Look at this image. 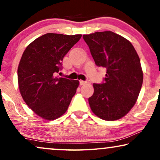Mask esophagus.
<instances>
[{
	"label": "esophagus",
	"instance_id": "esophagus-1",
	"mask_svg": "<svg viewBox=\"0 0 160 160\" xmlns=\"http://www.w3.org/2000/svg\"><path fill=\"white\" fill-rule=\"evenodd\" d=\"M88 83L87 81H83V80H80V85H84V84Z\"/></svg>",
	"mask_w": 160,
	"mask_h": 160
}]
</instances>
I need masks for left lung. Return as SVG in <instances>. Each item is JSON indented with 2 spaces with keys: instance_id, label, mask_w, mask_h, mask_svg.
<instances>
[{
  "instance_id": "1",
  "label": "left lung",
  "mask_w": 160,
  "mask_h": 160,
  "mask_svg": "<svg viewBox=\"0 0 160 160\" xmlns=\"http://www.w3.org/2000/svg\"><path fill=\"white\" fill-rule=\"evenodd\" d=\"M93 59L107 73L102 84H93L92 111L104 120H120L135 105L143 83L140 58L129 40L107 32L83 34Z\"/></svg>"
}]
</instances>
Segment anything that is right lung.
I'll use <instances>...</instances> for the list:
<instances>
[{
  "mask_svg": "<svg viewBox=\"0 0 160 160\" xmlns=\"http://www.w3.org/2000/svg\"><path fill=\"white\" fill-rule=\"evenodd\" d=\"M81 34L47 33L30 43L18 66V84L23 100L34 113L47 120L67 111L79 80L56 78L64 57Z\"/></svg>",
  "mask_w": 160,
  "mask_h": 160,
  "instance_id": "right-lung-1",
  "label": "right lung"
}]
</instances>
